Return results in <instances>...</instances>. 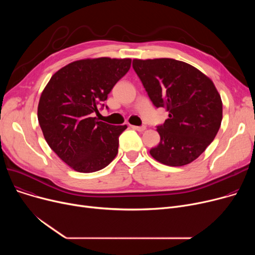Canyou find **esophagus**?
Masks as SVG:
<instances>
[{
	"instance_id": "34e87169",
	"label": "esophagus",
	"mask_w": 255,
	"mask_h": 255,
	"mask_svg": "<svg viewBox=\"0 0 255 255\" xmlns=\"http://www.w3.org/2000/svg\"><path fill=\"white\" fill-rule=\"evenodd\" d=\"M132 129H135L137 131H144L145 130V126H131Z\"/></svg>"
}]
</instances>
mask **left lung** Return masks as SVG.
<instances>
[{
	"label": "left lung",
	"mask_w": 255,
	"mask_h": 255,
	"mask_svg": "<svg viewBox=\"0 0 255 255\" xmlns=\"http://www.w3.org/2000/svg\"><path fill=\"white\" fill-rule=\"evenodd\" d=\"M132 67L153 104L168 112L163 125L157 126L160 142L150 154L168 166L191 163L221 125L222 101L215 86L195 67L173 59H134Z\"/></svg>",
	"instance_id": "left-lung-1"
}]
</instances>
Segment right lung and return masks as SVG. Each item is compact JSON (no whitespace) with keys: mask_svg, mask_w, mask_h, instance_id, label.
I'll use <instances>...</instances> for the list:
<instances>
[{"mask_svg":"<svg viewBox=\"0 0 255 255\" xmlns=\"http://www.w3.org/2000/svg\"><path fill=\"white\" fill-rule=\"evenodd\" d=\"M130 66V59L75 61L53 74L44 88L39 125L50 149L72 169L97 171L117 156L119 136L127 126L101 122L94 115Z\"/></svg>","mask_w":255,"mask_h":255,"instance_id":"1","label":"right lung"}]
</instances>
